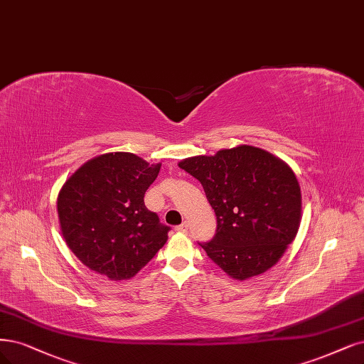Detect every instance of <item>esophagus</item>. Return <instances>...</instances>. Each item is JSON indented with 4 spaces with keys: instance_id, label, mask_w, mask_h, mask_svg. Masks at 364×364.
<instances>
[{
    "instance_id": "obj_1",
    "label": "esophagus",
    "mask_w": 364,
    "mask_h": 364,
    "mask_svg": "<svg viewBox=\"0 0 364 364\" xmlns=\"http://www.w3.org/2000/svg\"><path fill=\"white\" fill-rule=\"evenodd\" d=\"M174 230H176V232H182V233H185V232L188 230V223H186V221H183L182 224L176 225V228H174Z\"/></svg>"
}]
</instances>
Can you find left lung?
Wrapping results in <instances>:
<instances>
[{
  "mask_svg": "<svg viewBox=\"0 0 364 364\" xmlns=\"http://www.w3.org/2000/svg\"><path fill=\"white\" fill-rule=\"evenodd\" d=\"M179 167L202 183L217 215L215 236L200 244L209 259L236 280L274 267L301 221V190L292 168L247 144L186 158Z\"/></svg>",
  "mask_w": 364,
  "mask_h": 364,
  "instance_id": "1",
  "label": "left lung"
}]
</instances>
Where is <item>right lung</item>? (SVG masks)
Wrapping results in <instances>:
<instances>
[{"label":"right lung","instance_id":"right-lung-1","mask_svg":"<svg viewBox=\"0 0 364 364\" xmlns=\"http://www.w3.org/2000/svg\"><path fill=\"white\" fill-rule=\"evenodd\" d=\"M161 164L129 152L87 161L61 186L63 237L84 265L109 280H128L167 242L168 225L144 205Z\"/></svg>","mask_w":364,"mask_h":364}]
</instances>
